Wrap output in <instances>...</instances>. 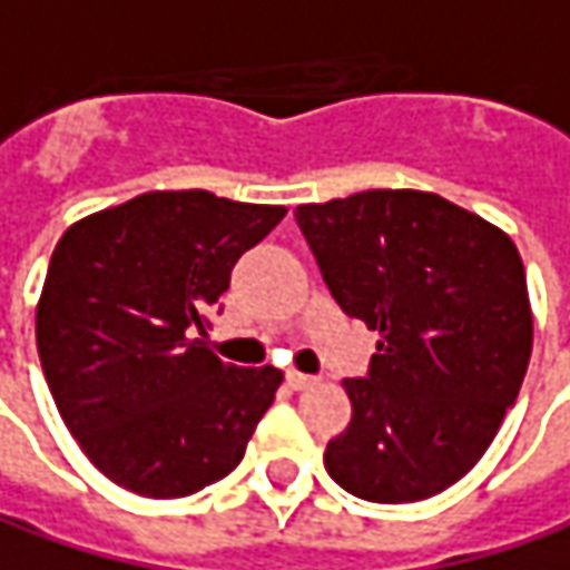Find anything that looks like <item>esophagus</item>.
<instances>
[{
  "label": "esophagus",
  "instance_id": "obj_1",
  "mask_svg": "<svg viewBox=\"0 0 570 570\" xmlns=\"http://www.w3.org/2000/svg\"><path fill=\"white\" fill-rule=\"evenodd\" d=\"M315 383H318L315 376H306V373H299V370H289V373H286V385L296 389V392H299V389H309V385Z\"/></svg>",
  "mask_w": 570,
  "mask_h": 570
}]
</instances>
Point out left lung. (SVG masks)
Returning <instances> with one entry per match:
<instances>
[{
    "instance_id": "8db88e82",
    "label": "left lung",
    "mask_w": 570,
    "mask_h": 570,
    "mask_svg": "<svg viewBox=\"0 0 570 570\" xmlns=\"http://www.w3.org/2000/svg\"><path fill=\"white\" fill-rule=\"evenodd\" d=\"M337 306L380 332L366 380H344L351 424L325 469L376 504L424 501L491 446L532 354L513 238L431 190H360L299 204Z\"/></svg>"
}]
</instances>
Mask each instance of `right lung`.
<instances>
[{"label":"right lung","instance_id":"add662e5","mask_svg":"<svg viewBox=\"0 0 570 570\" xmlns=\"http://www.w3.org/2000/svg\"><path fill=\"white\" fill-rule=\"evenodd\" d=\"M286 216L210 190H146L82 216L53 248L38 354L88 462L142 498L236 469L284 373L223 363L204 337L236 261Z\"/></svg>","mask_w":570,"mask_h":570}]
</instances>
